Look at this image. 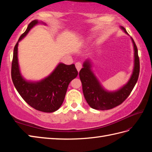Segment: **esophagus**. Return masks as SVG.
<instances>
[{
    "label": "esophagus",
    "instance_id": "1",
    "mask_svg": "<svg viewBox=\"0 0 152 152\" xmlns=\"http://www.w3.org/2000/svg\"><path fill=\"white\" fill-rule=\"evenodd\" d=\"M75 66H76V69H77V70L79 71L80 70V69H82V63H80V62H77V63H76V64H75Z\"/></svg>",
    "mask_w": 152,
    "mask_h": 152
}]
</instances>
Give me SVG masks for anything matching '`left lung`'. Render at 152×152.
I'll use <instances>...</instances> for the list:
<instances>
[{
	"label": "left lung",
	"instance_id": "obj_1",
	"mask_svg": "<svg viewBox=\"0 0 152 152\" xmlns=\"http://www.w3.org/2000/svg\"><path fill=\"white\" fill-rule=\"evenodd\" d=\"M121 28L127 33L125 28ZM134 51V66L133 74L129 81L124 87L114 92L106 91L102 88L98 80L90 69L91 64L89 61L83 63V67L79 72L80 78L82 83V89L84 97L88 104L93 109L105 110L115 107L124 102L131 94L132 90L138 78L140 72V61L138 49L133 38Z\"/></svg>",
	"mask_w": 152,
	"mask_h": 152
}]
</instances>
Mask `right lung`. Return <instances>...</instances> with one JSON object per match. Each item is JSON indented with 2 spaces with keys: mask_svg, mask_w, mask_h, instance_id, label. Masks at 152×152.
<instances>
[{
  "mask_svg": "<svg viewBox=\"0 0 152 152\" xmlns=\"http://www.w3.org/2000/svg\"><path fill=\"white\" fill-rule=\"evenodd\" d=\"M38 21L34 20L19 37L14 50L12 62V82L19 94L31 107L43 112H53L62 105L70 82L78 76L74 64L59 63L49 76L38 82H29L21 76L18 61V42Z\"/></svg>",
  "mask_w": 152,
  "mask_h": 152,
  "instance_id": "obj_1",
  "label": "right lung"
}]
</instances>
